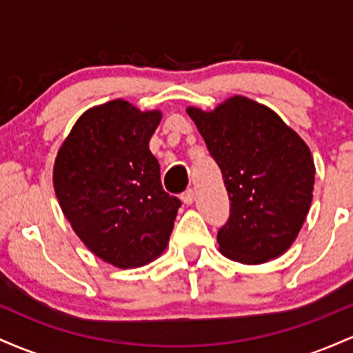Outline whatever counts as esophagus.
I'll return each instance as SVG.
<instances>
[{
  "mask_svg": "<svg viewBox=\"0 0 353 353\" xmlns=\"http://www.w3.org/2000/svg\"><path fill=\"white\" fill-rule=\"evenodd\" d=\"M194 196H196V194H194V190L192 189H188V190H185V192H182L181 201L184 202L185 205H190L194 202Z\"/></svg>",
  "mask_w": 353,
  "mask_h": 353,
  "instance_id": "esophagus-1",
  "label": "esophagus"
}]
</instances>
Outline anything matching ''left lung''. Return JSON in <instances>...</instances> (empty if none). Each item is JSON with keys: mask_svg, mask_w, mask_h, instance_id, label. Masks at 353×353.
<instances>
[{"mask_svg": "<svg viewBox=\"0 0 353 353\" xmlns=\"http://www.w3.org/2000/svg\"><path fill=\"white\" fill-rule=\"evenodd\" d=\"M230 201L219 250L247 265L277 259L294 244L312 204L315 164L309 145L277 112L245 96L212 111L189 106Z\"/></svg>", "mask_w": 353, "mask_h": 353, "instance_id": "left-lung-1", "label": "left lung"}]
</instances>
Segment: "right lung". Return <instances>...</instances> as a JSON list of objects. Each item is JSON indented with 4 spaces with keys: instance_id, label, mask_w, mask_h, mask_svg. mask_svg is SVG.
Instances as JSON below:
<instances>
[{
    "instance_id": "add662e5",
    "label": "right lung",
    "mask_w": 353,
    "mask_h": 353,
    "mask_svg": "<svg viewBox=\"0 0 353 353\" xmlns=\"http://www.w3.org/2000/svg\"><path fill=\"white\" fill-rule=\"evenodd\" d=\"M163 112L114 99L83 112L61 144L52 184L83 244L117 269L143 267L168 247L181 201L164 192L149 141Z\"/></svg>"
}]
</instances>
